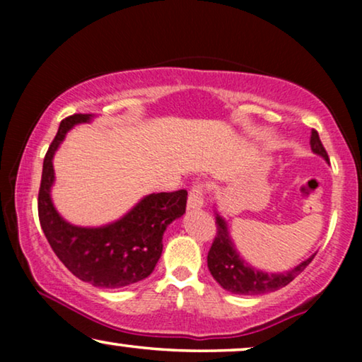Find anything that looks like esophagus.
<instances>
[{
  "instance_id": "obj_1",
  "label": "esophagus",
  "mask_w": 362,
  "mask_h": 362,
  "mask_svg": "<svg viewBox=\"0 0 362 362\" xmlns=\"http://www.w3.org/2000/svg\"><path fill=\"white\" fill-rule=\"evenodd\" d=\"M202 206H204V186L197 182L191 187L187 196V209H201Z\"/></svg>"
}]
</instances>
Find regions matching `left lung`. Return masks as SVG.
<instances>
[{
	"instance_id": "8db88e82",
	"label": "left lung",
	"mask_w": 362,
	"mask_h": 362,
	"mask_svg": "<svg viewBox=\"0 0 362 362\" xmlns=\"http://www.w3.org/2000/svg\"><path fill=\"white\" fill-rule=\"evenodd\" d=\"M310 145L315 155H320L325 161H329L328 153H326L316 130H311ZM216 224L217 234L211 245L209 254H207V267H209L211 275L214 276L217 284L234 295H262L284 288L306 269V265L316 255H311L310 259L301 262L295 269L284 272V274H267V272L255 269L242 259L235 249L230 232L227 229L226 219L217 212Z\"/></svg>"
}]
</instances>
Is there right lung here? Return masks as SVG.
I'll return each instance as SVG.
<instances>
[{"label":"right lung","instance_id":"add662e5","mask_svg":"<svg viewBox=\"0 0 362 362\" xmlns=\"http://www.w3.org/2000/svg\"><path fill=\"white\" fill-rule=\"evenodd\" d=\"M90 113L64 118L44 158L37 211L44 235L59 260L77 279L102 288H123L146 279L163 252L166 227L186 212L187 191L153 192L136 202L125 216L100 227H81L67 222L54 206L52 160L67 132L88 123Z\"/></svg>","mask_w":362,"mask_h":362}]
</instances>
